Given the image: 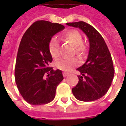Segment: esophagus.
I'll return each mask as SVG.
<instances>
[{
  "label": "esophagus",
  "instance_id": "esophagus-1",
  "mask_svg": "<svg viewBox=\"0 0 126 126\" xmlns=\"http://www.w3.org/2000/svg\"><path fill=\"white\" fill-rule=\"evenodd\" d=\"M68 75H69V74H67V73H66V72H63V77H65V78Z\"/></svg>",
  "mask_w": 126,
  "mask_h": 126
}]
</instances>
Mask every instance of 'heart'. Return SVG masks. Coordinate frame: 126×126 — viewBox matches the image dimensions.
<instances>
[{"instance_id": "heart-1", "label": "heart", "mask_w": 126, "mask_h": 126, "mask_svg": "<svg viewBox=\"0 0 126 126\" xmlns=\"http://www.w3.org/2000/svg\"><path fill=\"white\" fill-rule=\"evenodd\" d=\"M63 40L74 47L73 54H76L79 57H84L87 52V46L83 42V37L81 33L76 30H71L66 32L63 35ZM48 51L53 59H57L60 55V48L58 40L52 38L49 42ZM79 60L77 58H71L69 59H63L57 61L55 65L59 69L64 71H70L79 65Z\"/></svg>"}]
</instances>
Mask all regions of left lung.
Instances as JSON below:
<instances>
[{"label":"left lung","instance_id":"left-lung-1","mask_svg":"<svg viewBox=\"0 0 126 126\" xmlns=\"http://www.w3.org/2000/svg\"><path fill=\"white\" fill-rule=\"evenodd\" d=\"M67 25L82 30L90 43L87 60L77 69L80 75L78 76L79 82L72 88L73 94L81 101L99 99L108 91L113 79L115 71L111 53L102 36L90 24L78 21Z\"/></svg>","mask_w":126,"mask_h":126}]
</instances>
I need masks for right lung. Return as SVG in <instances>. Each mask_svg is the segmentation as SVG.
I'll use <instances>...</instances> for the list:
<instances>
[{"label":"right lung","mask_w":126,"mask_h":126,"mask_svg":"<svg viewBox=\"0 0 126 126\" xmlns=\"http://www.w3.org/2000/svg\"><path fill=\"white\" fill-rule=\"evenodd\" d=\"M65 27L59 23L37 21L29 28L19 44L15 69V82L24 100L40 105L51 102L57 86L63 79L62 71L50 67V40ZM48 74L45 79L44 75Z\"/></svg>","instance_id":"add662e5"}]
</instances>
